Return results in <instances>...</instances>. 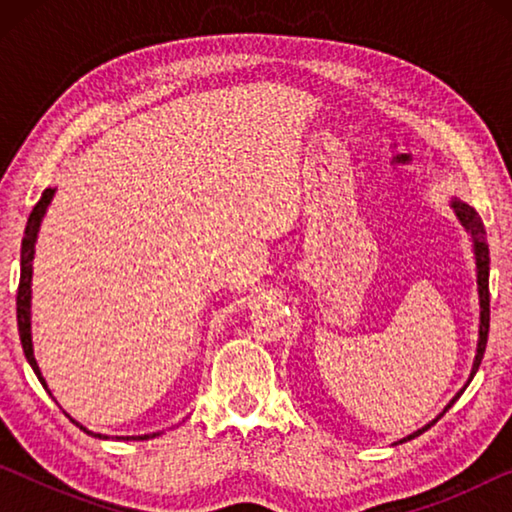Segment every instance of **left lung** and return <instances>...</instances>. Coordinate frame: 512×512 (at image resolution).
<instances>
[{"mask_svg":"<svg viewBox=\"0 0 512 512\" xmlns=\"http://www.w3.org/2000/svg\"><path fill=\"white\" fill-rule=\"evenodd\" d=\"M449 205H452L456 219L461 221V225L465 228L467 235L472 237V250H474V262H476V291H479V309H481V314H479V341H476V354H474V363H472L470 377H467V384L461 388V391L454 395V400L445 406V411L452 409V404L458 400V397L463 395L465 388L470 386V381L474 379L476 370H479L481 359H483V352H485V343H488V329H490V250H488V241H485L483 221H481V216L476 214L474 207L463 203L461 198L452 196V201H449ZM443 413H440V415H443ZM440 415H438L436 420H431L429 424H424L422 429L409 433V436L402 438V440H397L395 445H402V443H406V440L418 438L420 433L431 429L433 424L440 420Z\"/></svg>","mask_w":512,"mask_h":512,"instance_id":"left-lung-1","label":"left lung"}]
</instances>
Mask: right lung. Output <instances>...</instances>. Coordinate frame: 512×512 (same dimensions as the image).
<instances>
[{"instance_id":"add662e5","label":"right lung","mask_w":512,"mask_h":512,"mask_svg":"<svg viewBox=\"0 0 512 512\" xmlns=\"http://www.w3.org/2000/svg\"><path fill=\"white\" fill-rule=\"evenodd\" d=\"M54 194H56V187H47L45 192H42L40 201L33 207V212L29 214V221H27V230H24V239H22V250H20V287H17V329H20V341H22V350H24V357H27L29 366L36 372L40 384L47 388V381L42 377V372L38 368V361L33 357V341H31V277H33V255H36V241H38V232H40V223L45 219L47 214V207L49 203L54 201ZM51 395V393H49ZM69 420H72L76 427L83 429L88 436L94 438H103L106 440L108 436H103V433H94L90 429H85L81 422H76L72 415H67ZM160 436V431L155 433H144V436H119L121 440H149Z\"/></svg>"}]
</instances>
